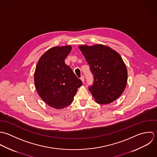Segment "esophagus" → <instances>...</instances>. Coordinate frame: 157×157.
I'll use <instances>...</instances> for the list:
<instances>
[{"label": "esophagus", "instance_id": "34e87169", "mask_svg": "<svg viewBox=\"0 0 157 157\" xmlns=\"http://www.w3.org/2000/svg\"><path fill=\"white\" fill-rule=\"evenodd\" d=\"M80 79H81V81H82V82L84 83V76H81V77Z\"/></svg>", "mask_w": 157, "mask_h": 157}]
</instances>
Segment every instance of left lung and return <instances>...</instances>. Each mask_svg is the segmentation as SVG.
I'll list each match as a JSON object with an SVG mask.
<instances>
[{
  "mask_svg": "<svg viewBox=\"0 0 157 157\" xmlns=\"http://www.w3.org/2000/svg\"><path fill=\"white\" fill-rule=\"evenodd\" d=\"M94 75L89 90L96 102L107 104L123 93L127 81V71L121 56L111 48L101 44L79 47Z\"/></svg>",
  "mask_w": 157,
  "mask_h": 157,
  "instance_id": "left-lung-1",
  "label": "left lung"
}]
</instances>
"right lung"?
<instances>
[{"mask_svg": "<svg viewBox=\"0 0 157 157\" xmlns=\"http://www.w3.org/2000/svg\"><path fill=\"white\" fill-rule=\"evenodd\" d=\"M71 46L55 47L39 59L34 72L37 94L49 106L59 109L69 105L82 82L65 64Z\"/></svg>", "mask_w": 157, "mask_h": 157, "instance_id": "1", "label": "right lung"}]
</instances>
